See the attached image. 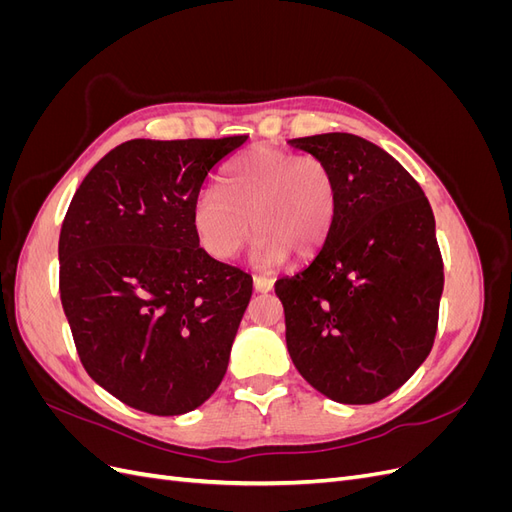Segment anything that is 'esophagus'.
Returning <instances> with one entry per match:
<instances>
[{"mask_svg": "<svg viewBox=\"0 0 512 512\" xmlns=\"http://www.w3.org/2000/svg\"><path fill=\"white\" fill-rule=\"evenodd\" d=\"M273 288V280L267 275H254V290L256 292H269Z\"/></svg>", "mask_w": 512, "mask_h": 512, "instance_id": "34e87169", "label": "esophagus"}]
</instances>
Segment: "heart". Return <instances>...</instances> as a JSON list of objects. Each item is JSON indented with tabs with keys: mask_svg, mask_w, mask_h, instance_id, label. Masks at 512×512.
Listing matches in <instances>:
<instances>
[{
	"mask_svg": "<svg viewBox=\"0 0 512 512\" xmlns=\"http://www.w3.org/2000/svg\"><path fill=\"white\" fill-rule=\"evenodd\" d=\"M337 207L339 185L327 160L254 147L226 166L222 192L196 196L192 222L200 245L218 260L235 258L254 232L258 262L273 267L288 256L314 258L331 235Z\"/></svg>",
	"mask_w": 512,
	"mask_h": 512,
	"instance_id": "1",
	"label": "heart"
}]
</instances>
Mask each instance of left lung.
Wrapping results in <instances>:
<instances>
[{
  "label": "left lung",
  "instance_id": "8db88e82",
  "mask_svg": "<svg viewBox=\"0 0 512 512\" xmlns=\"http://www.w3.org/2000/svg\"><path fill=\"white\" fill-rule=\"evenodd\" d=\"M335 170L339 207L309 265L275 282L299 374L339 404L397 391L431 352L444 265L421 185L378 145L346 132L292 138Z\"/></svg>",
  "mask_w": 512,
  "mask_h": 512
}]
</instances>
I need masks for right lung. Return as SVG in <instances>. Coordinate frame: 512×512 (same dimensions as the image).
I'll return each mask as SVG.
<instances>
[{
	"label": "right lung",
	"instance_id": "right-lung-1",
	"mask_svg": "<svg viewBox=\"0 0 512 512\" xmlns=\"http://www.w3.org/2000/svg\"><path fill=\"white\" fill-rule=\"evenodd\" d=\"M247 136L121 143L59 232V294L87 374L123 404L185 414L215 393L252 275L198 243L194 200Z\"/></svg>",
	"mask_w": 512,
	"mask_h": 512
}]
</instances>
